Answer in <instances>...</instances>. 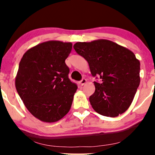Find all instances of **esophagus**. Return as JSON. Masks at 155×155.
I'll return each mask as SVG.
<instances>
[{
  "label": "esophagus",
  "mask_w": 155,
  "mask_h": 155,
  "mask_svg": "<svg viewBox=\"0 0 155 155\" xmlns=\"http://www.w3.org/2000/svg\"><path fill=\"white\" fill-rule=\"evenodd\" d=\"M86 82H87V80L84 79V78H83V79H82V80L80 81V84H81V85L82 86V85H84V84H85Z\"/></svg>",
  "instance_id": "obj_1"
}]
</instances>
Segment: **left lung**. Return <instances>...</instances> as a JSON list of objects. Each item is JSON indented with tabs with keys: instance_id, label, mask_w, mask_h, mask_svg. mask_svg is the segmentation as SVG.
<instances>
[{
	"instance_id": "obj_1",
	"label": "left lung",
	"mask_w": 155,
	"mask_h": 155,
	"mask_svg": "<svg viewBox=\"0 0 155 155\" xmlns=\"http://www.w3.org/2000/svg\"><path fill=\"white\" fill-rule=\"evenodd\" d=\"M74 49L88 62L95 92L90 97L94 110L116 117L130 107L139 87L140 63L128 48L106 39L77 42Z\"/></svg>"
}]
</instances>
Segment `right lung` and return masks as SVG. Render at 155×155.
<instances>
[{
  "label": "right lung",
  "mask_w": 155,
  "mask_h": 155,
  "mask_svg": "<svg viewBox=\"0 0 155 155\" xmlns=\"http://www.w3.org/2000/svg\"><path fill=\"white\" fill-rule=\"evenodd\" d=\"M72 47L71 42H44L27 51L19 64L16 90L28 111L41 121H58L71 109L78 86L68 78L65 60Z\"/></svg>",
  "instance_id": "1"
}]
</instances>
